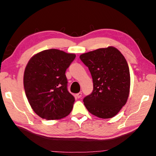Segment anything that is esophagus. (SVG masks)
I'll return each instance as SVG.
<instances>
[{"label": "esophagus", "mask_w": 156, "mask_h": 156, "mask_svg": "<svg viewBox=\"0 0 156 156\" xmlns=\"http://www.w3.org/2000/svg\"><path fill=\"white\" fill-rule=\"evenodd\" d=\"M82 96V93L81 92H80V93H78L76 94V97H77V98H81Z\"/></svg>", "instance_id": "esophagus-1"}]
</instances>
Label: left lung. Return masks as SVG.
<instances>
[{
    "instance_id": "1",
    "label": "left lung",
    "mask_w": 156,
    "mask_h": 156,
    "mask_svg": "<svg viewBox=\"0 0 156 156\" xmlns=\"http://www.w3.org/2000/svg\"><path fill=\"white\" fill-rule=\"evenodd\" d=\"M80 60L89 68L93 79L92 93L83 99L91 114L111 118L127 101L130 89V73L121 52L110 46L83 54Z\"/></svg>"
}]
</instances>
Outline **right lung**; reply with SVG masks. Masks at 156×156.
<instances>
[{"label": "right lung", "mask_w": 156, "mask_h": 156, "mask_svg": "<svg viewBox=\"0 0 156 156\" xmlns=\"http://www.w3.org/2000/svg\"><path fill=\"white\" fill-rule=\"evenodd\" d=\"M74 54L51 49L38 53L26 66L23 84L31 109L41 118L58 120L71 113L75 98L67 90L66 69Z\"/></svg>", "instance_id": "add662e5"}]
</instances>
